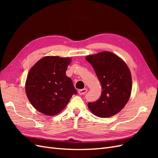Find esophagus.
<instances>
[{"mask_svg":"<svg viewBox=\"0 0 158 158\" xmlns=\"http://www.w3.org/2000/svg\"><path fill=\"white\" fill-rule=\"evenodd\" d=\"M87 88H84V89H79L78 90V94L80 95H84L85 94V93H86L87 92Z\"/></svg>","mask_w":158,"mask_h":158,"instance_id":"1","label":"esophagus"}]
</instances>
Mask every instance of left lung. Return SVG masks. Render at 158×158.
<instances>
[{
  "mask_svg": "<svg viewBox=\"0 0 158 158\" xmlns=\"http://www.w3.org/2000/svg\"><path fill=\"white\" fill-rule=\"evenodd\" d=\"M102 84L101 96L88 103L89 109L102 118L112 117L125 106L131 97L132 76L128 66L120 57L109 51L85 57Z\"/></svg>",
  "mask_w": 158,
  "mask_h": 158,
  "instance_id": "left-lung-1",
  "label": "left lung"
}]
</instances>
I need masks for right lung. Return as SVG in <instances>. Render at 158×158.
Wrapping results in <instances>:
<instances>
[{"mask_svg": "<svg viewBox=\"0 0 158 158\" xmlns=\"http://www.w3.org/2000/svg\"><path fill=\"white\" fill-rule=\"evenodd\" d=\"M70 58L47 56L33 65L27 74L26 93L35 109L53 116L67 106L73 94H77L72 80L66 75Z\"/></svg>", "mask_w": 158, "mask_h": 158, "instance_id": "add662e5", "label": "right lung"}]
</instances>
